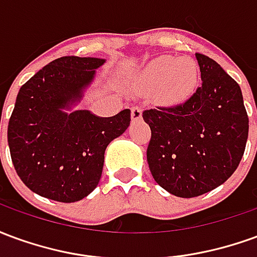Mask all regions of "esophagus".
Masks as SVG:
<instances>
[{"instance_id": "esophagus-1", "label": "esophagus", "mask_w": 257, "mask_h": 257, "mask_svg": "<svg viewBox=\"0 0 257 257\" xmlns=\"http://www.w3.org/2000/svg\"><path fill=\"white\" fill-rule=\"evenodd\" d=\"M142 108L140 107H132V111H131V117H132V119L134 121H139V119H142Z\"/></svg>"}]
</instances>
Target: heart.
<instances>
[{
  "mask_svg": "<svg viewBox=\"0 0 257 257\" xmlns=\"http://www.w3.org/2000/svg\"><path fill=\"white\" fill-rule=\"evenodd\" d=\"M136 95L154 92V99L162 106L183 104L198 84V67L194 60L178 56H160L151 60L131 79Z\"/></svg>",
  "mask_w": 257,
  "mask_h": 257,
  "instance_id": "heart-1",
  "label": "heart"
}]
</instances>
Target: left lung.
<instances>
[{"mask_svg":"<svg viewBox=\"0 0 257 257\" xmlns=\"http://www.w3.org/2000/svg\"><path fill=\"white\" fill-rule=\"evenodd\" d=\"M195 58L202 84L189 100L143 111L151 129V175L182 198L208 193L235 172L249 129L239 85L213 59L201 53Z\"/></svg>","mask_w":257,"mask_h":257,"instance_id":"8db88e82","label":"left lung"}]
</instances>
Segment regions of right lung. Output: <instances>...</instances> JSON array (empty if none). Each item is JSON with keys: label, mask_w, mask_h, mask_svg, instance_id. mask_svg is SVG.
<instances>
[{"label": "right lung", "mask_w": 257, "mask_h": 257, "mask_svg": "<svg viewBox=\"0 0 257 257\" xmlns=\"http://www.w3.org/2000/svg\"><path fill=\"white\" fill-rule=\"evenodd\" d=\"M104 62L59 58L20 88L8 123V145L16 173L33 193L75 202L99 184L104 151L126 131L131 110L97 117L73 107Z\"/></svg>", "instance_id": "1"}]
</instances>
